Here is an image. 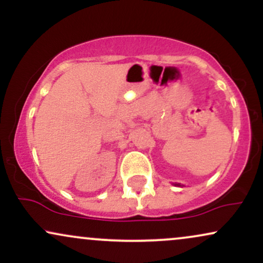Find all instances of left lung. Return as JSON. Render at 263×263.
Instances as JSON below:
<instances>
[{"mask_svg": "<svg viewBox=\"0 0 263 263\" xmlns=\"http://www.w3.org/2000/svg\"><path fill=\"white\" fill-rule=\"evenodd\" d=\"M174 185H177V186H182V185H180L179 183H178V184H174Z\"/></svg>", "mask_w": 263, "mask_h": 263, "instance_id": "8db88e82", "label": "left lung"}]
</instances>
